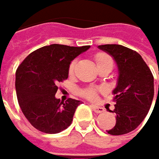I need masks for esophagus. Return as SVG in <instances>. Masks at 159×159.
I'll return each mask as SVG.
<instances>
[{"instance_id": "34e87169", "label": "esophagus", "mask_w": 159, "mask_h": 159, "mask_svg": "<svg viewBox=\"0 0 159 159\" xmlns=\"http://www.w3.org/2000/svg\"><path fill=\"white\" fill-rule=\"evenodd\" d=\"M91 107H92V109L95 113H102V112H104V108H102L100 106H98V105H94V104H92Z\"/></svg>"}]
</instances>
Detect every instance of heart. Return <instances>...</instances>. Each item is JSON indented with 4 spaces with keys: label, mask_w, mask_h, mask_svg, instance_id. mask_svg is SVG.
I'll use <instances>...</instances> for the list:
<instances>
[{
    "label": "heart",
    "mask_w": 159,
    "mask_h": 159,
    "mask_svg": "<svg viewBox=\"0 0 159 159\" xmlns=\"http://www.w3.org/2000/svg\"><path fill=\"white\" fill-rule=\"evenodd\" d=\"M95 61H97V65L98 66H100V65H105V64H108V65H113V61L112 59L107 55L105 53H98L95 55ZM75 66H76V61H73L71 64L69 66V69H68V72L69 74H73L74 70H75ZM83 95L90 99H93L95 98V95H97V90L95 89H93V88H90V89H87L85 91H83Z\"/></svg>",
    "instance_id": "heart-1"
}]
</instances>
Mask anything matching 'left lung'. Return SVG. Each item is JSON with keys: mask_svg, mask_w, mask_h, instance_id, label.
Masks as SVG:
<instances>
[{"mask_svg": "<svg viewBox=\"0 0 159 159\" xmlns=\"http://www.w3.org/2000/svg\"><path fill=\"white\" fill-rule=\"evenodd\" d=\"M118 66V82L115 94L116 125L107 130L111 135H122L138 126L147 116L153 99V76L140 54L119 44L99 45ZM159 93V85H158Z\"/></svg>", "mask_w": 159, "mask_h": 159, "instance_id": "1", "label": "left lung"}]
</instances>
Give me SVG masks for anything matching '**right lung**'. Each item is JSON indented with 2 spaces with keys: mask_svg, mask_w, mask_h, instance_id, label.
Instances as JSON below:
<instances>
[{
  "mask_svg": "<svg viewBox=\"0 0 159 159\" xmlns=\"http://www.w3.org/2000/svg\"><path fill=\"white\" fill-rule=\"evenodd\" d=\"M90 48L51 44L32 52L16 70L15 89L19 106L31 125L44 133L67 128L80 100L56 98L59 82L68 77L71 61Z\"/></svg>",
  "mask_w": 159,
  "mask_h": 159,
  "instance_id": "1",
  "label": "right lung"
}]
</instances>
